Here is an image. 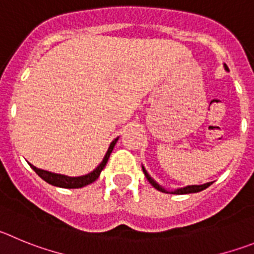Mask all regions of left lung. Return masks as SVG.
I'll use <instances>...</instances> for the list:
<instances>
[{
    "label": "left lung",
    "mask_w": 254,
    "mask_h": 254,
    "mask_svg": "<svg viewBox=\"0 0 254 254\" xmlns=\"http://www.w3.org/2000/svg\"><path fill=\"white\" fill-rule=\"evenodd\" d=\"M224 68L227 69V65L224 64ZM141 170H143L144 175H145L147 180H148V181H149V184L152 185V186L154 187L155 190H158V191H161V192H164V193H175V195H186V193L200 192V191H202V190H205V189H206V187H209L210 185L212 184V182H207V184H204V185H191V186L180 187V189H176V190H172V191H170V190H167V189H164L163 186H161V185H159L158 182H155L154 180H153V178L150 177L149 173L147 172V170L144 168V166H141Z\"/></svg>",
    "instance_id": "1"
}]
</instances>
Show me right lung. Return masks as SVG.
Listing matches in <instances>:
<instances>
[{"instance_id": "right-lung-1", "label": "right lung", "mask_w": 254, "mask_h": 254, "mask_svg": "<svg viewBox=\"0 0 254 254\" xmlns=\"http://www.w3.org/2000/svg\"><path fill=\"white\" fill-rule=\"evenodd\" d=\"M118 139L119 136L111 141L110 147H109V149H107L106 154H105L101 163L96 167L92 172L87 173V175L78 176V177H69V176L61 175V173H54V172H49V171L40 170V168H36V167L33 166V164L30 163L29 164H30L31 168L35 171L36 175H38L40 178H43V180H44L45 182H48L49 185H53V186H57V187H62V189H81V187H84V186H87V185L92 184V182H95L96 180L99 178L100 173H101V171L104 170L107 161H109V157H110L111 152H113Z\"/></svg>"}]
</instances>
